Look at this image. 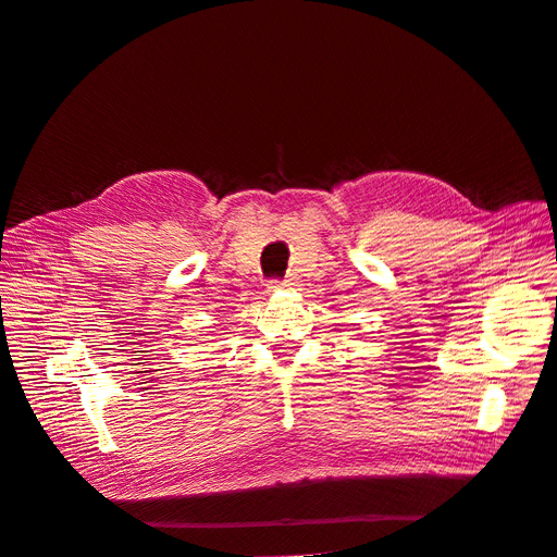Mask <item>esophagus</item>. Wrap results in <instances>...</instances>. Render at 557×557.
Here are the masks:
<instances>
[{
	"instance_id": "1",
	"label": "esophagus",
	"mask_w": 557,
	"mask_h": 557,
	"mask_svg": "<svg viewBox=\"0 0 557 557\" xmlns=\"http://www.w3.org/2000/svg\"><path fill=\"white\" fill-rule=\"evenodd\" d=\"M290 281H278V278H274V281H269L267 283V290L269 293H276V290H283V288H290Z\"/></svg>"
}]
</instances>
